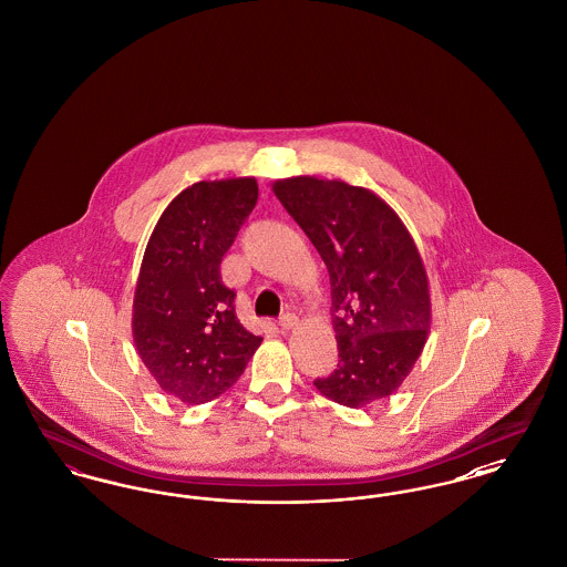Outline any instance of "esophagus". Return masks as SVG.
I'll list each match as a JSON object with an SVG mask.
<instances>
[{"label":"esophagus","mask_w":567,"mask_h":567,"mask_svg":"<svg viewBox=\"0 0 567 567\" xmlns=\"http://www.w3.org/2000/svg\"><path fill=\"white\" fill-rule=\"evenodd\" d=\"M278 323H280V329H282V331H291V329H296L297 323H299V319H297L293 312H287V315H282V317H280V321H278Z\"/></svg>","instance_id":"esophagus-1"}]
</instances>
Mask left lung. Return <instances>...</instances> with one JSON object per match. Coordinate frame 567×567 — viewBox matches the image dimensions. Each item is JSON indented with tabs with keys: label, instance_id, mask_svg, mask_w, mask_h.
<instances>
[{
	"label": "left lung",
	"instance_id": "obj_1",
	"mask_svg": "<svg viewBox=\"0 0 567 567\" xmlns=\"http://www.w3.org/2000/svg\"><path fill=\"white\" fill-rule=\"evenodd\" d=\"M329 271L338 368L315 386L363 408L400 389L432 324L430 280L402 218L374 190L293 176L271 185Z\"/></svg>",
	"mask_w": 567,
	"mask_h": 567
}]
</instances>
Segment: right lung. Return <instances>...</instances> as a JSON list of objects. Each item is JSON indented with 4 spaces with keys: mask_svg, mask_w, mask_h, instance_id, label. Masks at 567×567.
<instances>
[{
    "mask_svg": "<svg viewBox=\"0 0 567 567\" xmlns=\"http://www.w3.org/2000/svg\"><path fill=\"white\" fill-rule=\"evenodd\" d=\"M255 178L202 181L159 216L137 274L132 333L142 363L167 395L204 404L243 377L259 336L236 317L220 280L223 255L257 204Z\"/></svg>",
    "mask_w": 567,
    "mask_h": 567,
    "instance_id": "add662e5",
    "label": "right lung"
}]
</instances>
